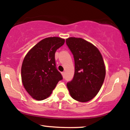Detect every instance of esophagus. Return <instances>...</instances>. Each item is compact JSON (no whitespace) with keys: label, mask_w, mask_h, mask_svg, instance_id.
Returning a JSON list of instances; mask_svg holds the SVG:
<instances>
[{"label":"esophagus","mask_w":130,"mask_h":130,"mask_svg":"<svg viewBox=\"0 0 130 130\" xmlns=\"http://www.w3.org/2000/svg\"><path fill=\"white\" fill-rule=\"evenodd\" d=\"M62 76H63V77H65V72H62Z\"/></svg>","instance_id":"esophagus-1"}]
</instances>
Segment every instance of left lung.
<instances>
[{"label": "left lung", "mask_w": 130, "mask_h": 130, "mask_svg": "<svg viewBox=\"0 0 130 130\" xmlns=\"http://www.w3.org/2000/svg\"><path fill=\"white\" fill-rule=\"evenodd\" d=\"M66 43L75 65L73 78L67 86L74 100L87 102L97 95L103 84L106 68L103 57L96 46L81 38L70 37Z\"/></svg>", "instance_id": "left-lung-1"}]
</instances>
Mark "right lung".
Returning <instances> with one entry per match:
<instances>
[{
	"instance_id": "obj_1",
	"label": "right lung",
	"mask_w": 130,
	"mask_h": 130,
	"mask_svg": "<svg viewBox=\"0 0 130 130\" xmlns=\"http://www.w3.org/2000/svg\"><path fill=\"white\" fill-rule=\"evenodd\" d=\"M65 43L60 37H48L38 42L25 56L21 79L27 93L37 100L50 96L62 74L56 68L55 53Z\"/></svg>"
}]
</instances>
